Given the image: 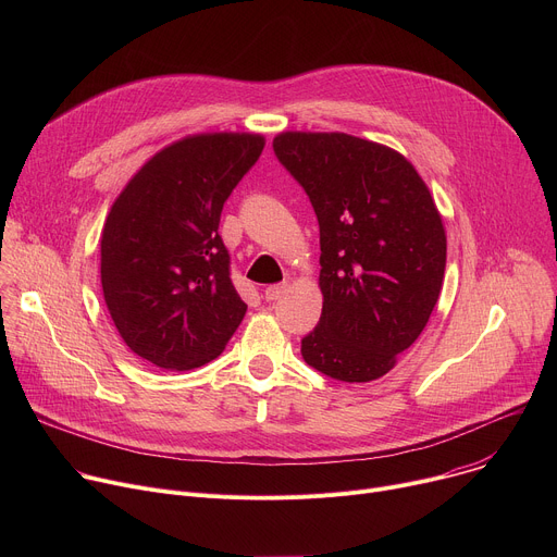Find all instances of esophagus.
Instances as JSON below:
<instances>
[{"mask_svg":"<svg viewBox=\"0 0 557 557\" xmlns=\"http://www.w3.org/2000/svg\"><path fill=\"white\" fill-rule=\"evenodd\" d=\"M286 288H288V284H286V282H282V284H273V286H267V290H264V299H267V301H275V299H280V297L286 293Z\"/></svg>","mask_w":557,"mask_h":557,"instance_id":"obj_1","label":"esophagus"}]
</instances>
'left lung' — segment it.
<instances>
[{
	"mask_svg": "<svg viewBox=\"0 0 557 557\" xmlns=\"http://www.w3.org/2000/svg\"><path fill=\"white\" fill-rule=\"evenodd\" d=\"M273 151L320 222L324 308L301 357L337 381H374L436 306L447 256L438 209L406 158L372 140L284 132Z\"/></svg>",
	"mask_w": 557,
	"mask_h": 557,
	"instance_id": "8db88e82",
	"label": "left lung"
}]
</instances>
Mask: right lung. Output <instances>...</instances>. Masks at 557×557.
I'll list each match as a JSON object with an SVG mask.
<instances>
[{
    "mask_svg": "<svg viewBox=\"0 0 557 557\" xmlns=\"http://www.w3.org/2000/svg\"><path fill=\"white\" fill-rule=\"evenodd\" d=\"M264 149L260 134H198L140 168L101 235V284L132 352L165 370L215 359L247 304L231 282L220 213Z\"/></svg>",
    "mask_w": 557,
    "mask_h": 557,
    "instance_id": "1",
    "label": "right lung"
}]
</instances>
